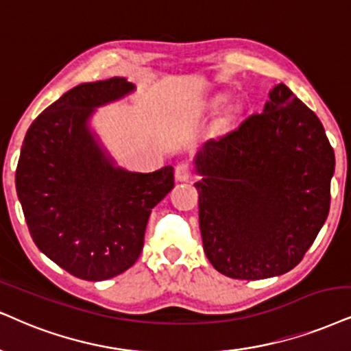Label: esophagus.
<instances>
[{
    "label": "esophagus",
    "instance_id": "esophagus-1",
    "mask_svg": "<svg viewBox=\"0 0 351 351\" xmlns=\"http://www.w3.org/2000/svg\"><path fill=\"white\" fill-rule=\"evenodd\" d=\"M174 176H176L177 182H187L190 177H192V167H190L187 162L177 164Z\"/></svg>",
    "mask_w": 351,
    "mask_h": 351
}]
</instances>
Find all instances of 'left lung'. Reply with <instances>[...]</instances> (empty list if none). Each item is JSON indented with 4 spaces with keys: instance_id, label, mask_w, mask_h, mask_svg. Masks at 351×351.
Returning a JSON list of instances; mask_svg holds the SVG:
<instances>
[{
    "instance_id": "1",
    "label": "left lung",
    "mask_w": 351,
    "mask_h": 351,
    "mask_svg": "<svg viewBox=\"0 0 351 351\" xmlns=\"http://www.w3.org/2000/svg\"><path fill=\"white\" fill-rule=\"evenodd\" d=\"M193 166L203 249L219 274L262 280L301 262L327 219L335 156L287 86L268 93L262 114L206 141Z\"/></svg>"
}]
</instances>
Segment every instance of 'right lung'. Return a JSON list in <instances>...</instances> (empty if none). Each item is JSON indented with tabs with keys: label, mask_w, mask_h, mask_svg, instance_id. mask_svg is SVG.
Masks as SVG:
<instances>
[{
	"label": "right lung",
	"mask_w": 351,
	"mask_h": 351,
	"mask_svg": "<svg viewBox=\"0 0 351 351\" xmlns=\"http://www.w3.org/2000/svg\"><path fill=\"white\" fill-rule=\"evenodd\" d=\"M135 90L127 77L64 93L25 133L16 190L40 252L88 281L114 278L140 257L151 210L174 187V169L117 166L90 119Z\"/></svg>",
	"instance_id": "1"
}]
</instances>
